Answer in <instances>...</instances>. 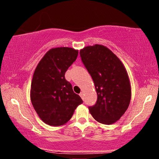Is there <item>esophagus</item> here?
I'll use <instances>...</instances> for the list:
<instances>
[{
    "label": "esophagus",
    "instance_id": "esophagus-1",
    "mask_svg": "<svg viewBox=\"0 0 159 159\" xmlns=\"http://www.w3.org/2000/svg\"><path fill=\"white\" fill-rule=\"evenodd\" d=\"M80 96L81 97V98L83 99H84V93H83V92H81V93L80 94Z\"/></svg>",
    "mask_w": 159,
    "mask_h": 159
}]
</instances>
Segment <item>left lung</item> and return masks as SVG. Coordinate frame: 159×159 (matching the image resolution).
I'll list each match as a JSON object with an SVG mask.
<instances>
[{
    "label": "left lung",
    "instance_id": "obj_1",
    "mask_svg": "<svg viewBox=\"0 0 159 159\" xmlns=\"http://www.w3.org/2000/svg\"><path fill=\"white\" fill-rule=\"evenodd\" d=\"M80 54L97 93L96 104L89 107L90 114L99 123L113 124L125 113L130 103L127 72L116 55L104 45L87 46Z\"/></svg>",
    "mask_w": 159,
    "mask_h": 159
}]
</instances>
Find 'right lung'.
I'll use <instances>...</instances> for the list:
<instances>
[{
	"label": "right lung",
	"mask_w": 159,
	"mask_h": 159,
	"mask_svg": "<svg viewBox=\"0 0 159 159\" xmlns=\"http://www.w3.org/2000/svg\"><path fill=\"white\" fill-rule=\"evenodd\" d=\"M77 55L78 50L71 48H52L35 68L31 83V102L39 117L48 125L66 124L83 102L65 77Z\"/></svg>",
	"instance_id": "1"
}]
</instances>
